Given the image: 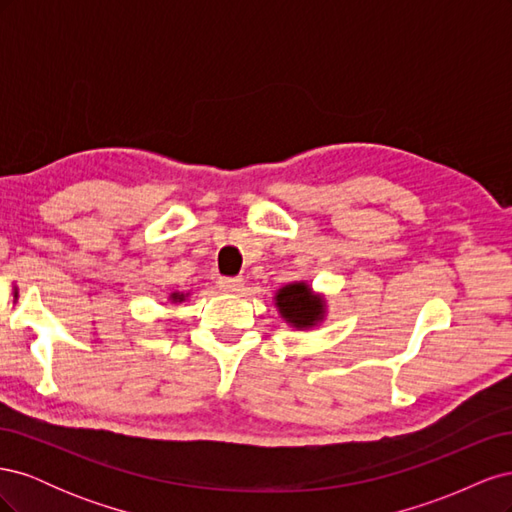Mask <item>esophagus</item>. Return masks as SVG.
Returning a JSON list of instances; mask_svg holds the SVG:
<instances>
[{
	"instance_id": "obj_1",
	"label": "esophagus",
	"mask_w": 512,
	"mask_h": 512,
	"mask_svg": "<svg viewBox=\"0 0 512 512\" xmlns=\"http://www.w3.org/2000/svg\"><path fill=\"white\" fill-rule=\"evenodd\" d=\"M220 290L228 292V294H235L243 290V277H220Z\"/></svg>"
}]
</instances>
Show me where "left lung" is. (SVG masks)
I'll use <instances>...</instances> for the list:
<instances>
[{"label":"left lung","instance_id":"1","mask_svg":"<svg viewBox=\"0 0 512 512\" xmlns=\"http://www.w3.org/2000/svg\"><path fill=\"white\" fill-rule=\"evenodd\" d=\"M277 314L294 331L316 329L327 320L329 305L322 292H316L305 280L284 284L275 292Z\"/></svg>","mask_w":512,"mask_h":512}]
</instances>
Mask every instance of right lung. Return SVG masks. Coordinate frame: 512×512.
<instances>
[{"label": "right lung", "instance_id": "right-lung-1", "mask_svg": "<svg viewBox=\"0 0 512 512\" xmlns=\"http://www.w3.org/2000/svg\"><path fill=\"white\" fill-rule=\"evenodd\" d=\"M188 297H190V292L185 290V292H181V290H173L168 294V303H173V305H177V303H183V301H188Z\"/></svg>", "mask_w": 512, "mask_h": 512}]
</instances>
